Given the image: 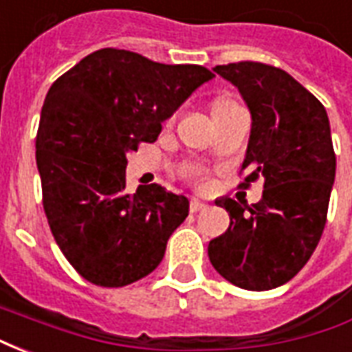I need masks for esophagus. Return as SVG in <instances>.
Masks as SVG:
<instances>
[{
	"label": "esophagus",
	"instance_id": "1",
	"mask_svg": "<svg viewBox=\"0 0 352 352\" xmlns=\"http://www.w3.org/2000/svg\"><path fill=\"white\" fill-rule=\"evenodd\" d=\"M206 207H207V204H206V201H201V199L194 198L190 201V211H192V213H198V211H204Z\"/></svg>",
	"mask_w": 352,
	"mask_h": 352
}]
</instances>
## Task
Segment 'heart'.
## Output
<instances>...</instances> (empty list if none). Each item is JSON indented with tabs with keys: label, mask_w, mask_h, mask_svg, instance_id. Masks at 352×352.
<instances>
[{
	"label": "heart",
	"mask_w": 352,
	"mask_h": 352,
	"mask_svg": "<svg viewBox=\"0 0 352 352\" xmlns=\"http://www.w3.org/2000/svg\"><path fill=\"white\" fill-rule=\"evenodd\" d=\"M230 103H234V101L226 100V98H219V100L213 103V107H222V105H230Z\"/></svg>",
	"instance_id": "1"
}]
</instances>
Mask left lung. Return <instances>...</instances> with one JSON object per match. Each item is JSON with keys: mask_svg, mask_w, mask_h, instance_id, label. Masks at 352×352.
<instances>
[{"mask_svg": "<svg viewBox=\"0 0 352 352\" xmlns=\"http://www.w3.org/2000/svg\"><path fill=\"white\" fill-rule=\"evenodd\" d=\"M251 111V135L241 169L247 188L258 177V204H214L230 226L209 241V260L222 277L245 290L280 287L307 264L326 224L336 179L330 120L324 105L287 72L260 62L217 65Z\"/></svg>", "mask_w": 352, "mask_h": 352, "instance_id": "obj_1", "label": "left lung"}]
</instances>
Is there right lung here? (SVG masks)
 Instances as JSON below:
<instances>
[{"mask_svg":"<svg viewBox=\"0 0 352 352\" xmlns=\"http://www.w3.org/2000/svg\"><path fill=\"white\" fill-rule=\"evenodd\" d=\"M213 77L201 65L101 49L50 87L35 139L43 207L60 251L94 285L126 287L154 272L188 217V198L160 184L128 194L126 154L156 141Z\"/></svg>","mask_w":352,"mask_h":352,"instance_id":"obj_1","label":"right lung"}]
</instances>
